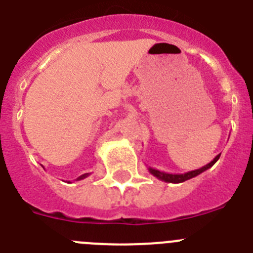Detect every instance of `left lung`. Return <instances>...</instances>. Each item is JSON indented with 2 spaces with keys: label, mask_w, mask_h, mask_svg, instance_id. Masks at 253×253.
<instances>
[{
  "label": "left lung",
  "mask_w": 253,
  "mask_h": 253,
  "mask_svg": "<svg viewBox=\"0 0 253 253\" xmlns=\"http://www.w3.org/2000/svg\"><path fill=\"white\" fill-rule=\"evenodd\" d=\"M219 156L221 155H217L213 160H212L210 164H207L206 166L201 167V169H193V171H188L186 173H167V172L164 171H160V169H152V167H148V171H150L151 174H153L155 177H157L159 180L165 181V182H169V183H181V182H185V181L190 180V178H193V177L198 176L200 173L205 172L206 169H211L217 161H218Z\"/></svg>",
  "instance_id": "left-lung-1"
}]
</instances>
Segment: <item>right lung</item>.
<instances>
[{
	"instance_id": "1",
	"label": "right lung",
	"mask_w": 253,
	"mask_h": 253,
	"mask_svg": "<svg viewBox=\"0 0 253 253\" xmlns=\"http://www.w3.org/2000/svg\"><path fill=\"white\" fill-rule=\"evenodd\" d=\"M87 176H88V173H84V174H82V176H80L79 178H77V181H79V180H84V178H86Z\"/></svg>"
}]
</instances>
